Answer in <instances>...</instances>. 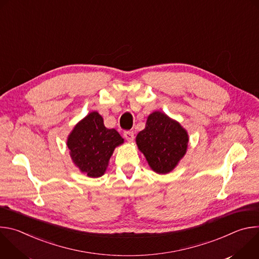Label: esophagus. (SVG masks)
Returning a JSON list of instances; mask_svg holds the SVG:
<instances>
[{
    "mask_svg": "<svg viewBox=\"0 0 259 259\" xmlns=\"http://www.w3.org/2000/svg\"><path fill=\"white\" fill-rule=\"evenodd\" d=\"M124 137L128 141H133V139H134V132L133 131H125L124 132Z\"/></svg>",
    "mask_w": 259,
    "mask_h": 259,
    "instance_id": "obj_1",
    "label": "esophagus"
}]
</instances>
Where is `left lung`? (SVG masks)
<instances>
[{
    "mask_svg": "<svg viewBox=\"0 0 259 259\" xmlns=\"http://www.w3.org/2000/svg\"><path fill=\"white\" fill-rule=\"evenodd\" d=\"M189 136L179 123L155 112L147 118L145 128L137 134L136 143L151 168L166 174L174 169L187 152Z\"/></svg>",
    "mask_w": 259,
    "mask_h": 259,
    "instance_id": "left-lung-1",
    "label": "left lung"
}]
</instances>
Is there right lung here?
Instances as JSON below:
<instances>
[{"label": "right lung", "instance_id": "right-lung-1", "mask_svg": "<svg viewBox=\"0 0 259 259\" xmlns=\"http://www.w3.org/2000/svg\"><path fill=\"white\" fill-rule=\"evenodd\" d=\"M124 139L115 129H107L97 112L90 113L68 136L70 157L81 172L89 177L103 175L115 147Z\"/></svg>", "mask_w": 259, "mask_h": 259}]
</instances>
